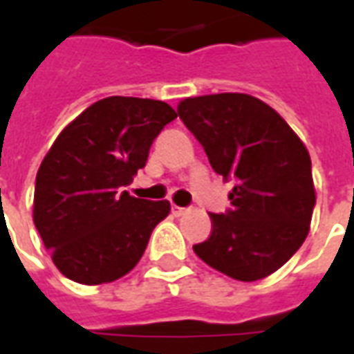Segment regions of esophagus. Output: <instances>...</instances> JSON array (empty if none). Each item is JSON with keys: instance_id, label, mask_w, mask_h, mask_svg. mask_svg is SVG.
<instances>
[{"instance_id": "esophagus-1", "label": "esophagus", "mask_w": 354, "mask_h": 354, "mask_svg": "<svg viewBox=\"0 0 354 354\" xmlns=\"http://www.w3.org/2000/svg\"><path fill=\"white\" fill-rule=\"evenodd\" d=\"M185 212L184 207H178V205H172V214L174 216H182Z\"/></svg>"}]
</instances>
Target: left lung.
I'll list each match as a JSON object with an SVG mask.
<instances>
[{
	"mask_svg": "<svg viewBox=\"0 0 354 354\" xmlns=\"http://www.w3.org/2000/svg\"><path fill=\"white\" fill-rule=\"evenodd\" d=\"M178 115L212 169L235 180L233 207L210 214L212 233L193 246L195 254L237 281L274 273L309 233L317 197L307 147L271 106L250 94L185 98Z\"/></svg>",
	"mask_w": 354,
	"mask_h": 354,
	"instance_id": "1",
	"label": "left lung"
}]
</instances>
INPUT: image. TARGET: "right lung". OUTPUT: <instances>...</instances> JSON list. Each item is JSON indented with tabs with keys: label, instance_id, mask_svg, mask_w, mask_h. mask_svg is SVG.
<instances>
[{
	"label": "right lung",
	"instance_id": "obj_1",
	"mask_svg": "<svg viewBox=\"0 0 354 354\" xmlns=\"http://www.w3.org/2000/svg\"><path fill=\"white\" fill-rule=\"evenodd\" d=\"M176 117L167 102L109 96L58 134L35 176L34 223L64 277L104 284L138 263L170 203L119 187L146 167L153 140Z\"/></svg>",
	"mask_w": 354,
	"mask_h": 354
}]
</instances>
